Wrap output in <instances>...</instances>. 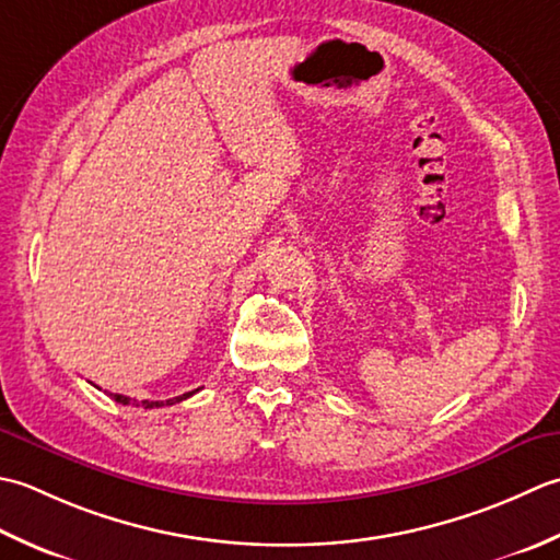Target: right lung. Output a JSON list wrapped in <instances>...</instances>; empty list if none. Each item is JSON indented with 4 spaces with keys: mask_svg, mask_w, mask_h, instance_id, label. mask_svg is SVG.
<instances>
[{
    "mask_svg": "<svg viewBox=\"0 0 560 560\" xmlns=\"http://www.w3.org/2000/svg\"><path fill=\"white\" fill-rule=\"evenodd\" d=\"M198 392V389H196ZM196 392H188V394H184V396H176V398H168V401L164 404V401H142V404H137V406H144V408H159V406H174V404H178V401H184V398H188V396H192ZM113 398H116L118 404H122V406H128L130 404V398L128 396H122V394H110Z\"/></svg>",
    "mask_w": 560,
    "mask_h": 560,
    "instance_id": "1",
    "label": "right lung"
}]
</instances>
